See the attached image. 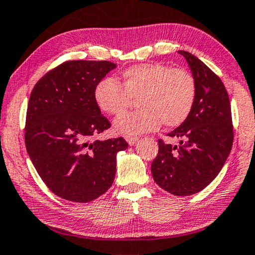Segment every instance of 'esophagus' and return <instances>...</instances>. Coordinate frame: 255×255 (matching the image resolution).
<instances>
[{"instance_id": "1", "label": "esophagus", "mask_w": 255, "mask_h": 255, "mask_svg": "<svg viewBox=\"0 0 255 255\" xmlns=\"http://www.w3.org/2000/svg\"><path fill=\"white\" fill-rule=\"evenodd\" d=\"M126 141L128 142L129 145H134L136 142L138 141V137H136V136H126Z\"/></svg>"}]
</instances>
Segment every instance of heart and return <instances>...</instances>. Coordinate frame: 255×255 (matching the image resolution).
Masks as SVG:
<instances>
[{"instance_id":"b5f03b06","label":"heart","mask_w":255,"mask_h":255,"mask_svg":"<svg viewBox=\"0 0 255 255\" xmlns=\"http://www.w3.org/2000/svg\"><path fill=\"white\" fill-rule=\"evenodd\" d=\"M93 98L104 113L118 117L131 99L140 110L118 118L114 129L120 134L137 135L156 130L163 123L174 128L184 124L196 99V82L189 71L163 63H142L123 71L120 83L104 78L97 83Z\"/></svg>"}]
</instances>
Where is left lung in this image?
<instances>
[{"instance_id": "8db88e82", "label": "left lung", "mask_w": 255, "mask_h": 255, "mask_svg": "<svg viewBox=\"0 0 255 255\" xmlns=\"http://www.w3.org/2000/svg\"><path fill=\"white\" fill-rule=\"evenodd\" d=\"M196 82V99L191 114L170 137L180 144L158 139V153L151 164L153 180L177 196L206 188L223 167L234 143L230 99L221 78L191 53L179 51Z\"/></svg>"}]
</instances>
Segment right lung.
<instances>
[{"label":"right lung","instance_id":"right-lung-1","mask_svg":"<svg viewBox=\"0 0 255 255\" xmlns=\"http://www.w3.org/2000/svg\"><path fill=\"white\" fill-rule=\"evenodd\" d=\"M117 67L110 61H66L45 74L28 100L25 145L45 185L64 200L90 202L114 181L123 137L97 135L111 127L93 98L97 83Z\"/></svg>","mask_w":255,"mask_h":255}]
</instances>
